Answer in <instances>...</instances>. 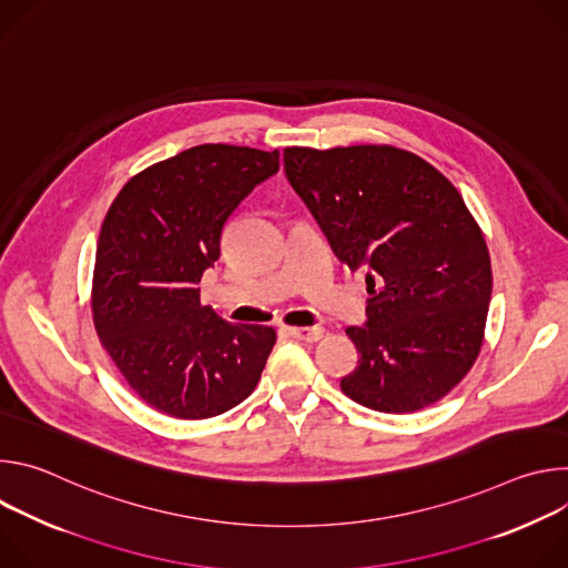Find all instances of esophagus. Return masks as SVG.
<instances>
[{
	"label": "esophagus",
	"mask_w": 568,
	"mask_h": 568,
	"mask_svg": "<svg viewBox=\"0 0 568 568\" xmlns=\"http://www.w3.org/2000/svg\"><path fill=\"white\" fill-rule=\"evenodd\" d=\"M323 331L321 326H314V328H290V335L294 337V339H298V342H307V344H314V342H318L321 337H323Z\"/></svg>",
	"instance_id": "esophagus-1"
}]
</instances>
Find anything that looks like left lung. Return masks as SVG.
Here are the masks:
<instances>
[{"instance_id": "8db88e82", "label": "left lung", "mask_w": 568, "mask_h": 568, "mask_svg": "<svg viewBox=\"0 0 568 568\" xmlns=\"http://www.w3.org/2000/svg\"><path fill=\"white\" fill-rule=\"evenodd\" d=\"M285 175L353 272L366 267L357 368L342 390L382 414L445 397L471 368L493 296L485 237L460 193L390 145L285 148Z\"/></svg>"}]
</instances>
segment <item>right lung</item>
Wrapping results in <instances>:
<instances>
[{"label":"right lung","instance_id":"obj_1","mask_svg":"<svg viewBox=\"0 0 568 568\" xmlns=\"http://www.w3.org/2000/svg\"><path fill=\"white\" fill-rule=\"evenodd\" d=\"M278 150L204 143L134 175L112 202L97 247L92 310L101 344L132 390L182 420L220 416L258 384L270 326L229 323L200 303L222 229Z\"/></svg>","mask_w":568,"mask_h":568}]
</instances>
